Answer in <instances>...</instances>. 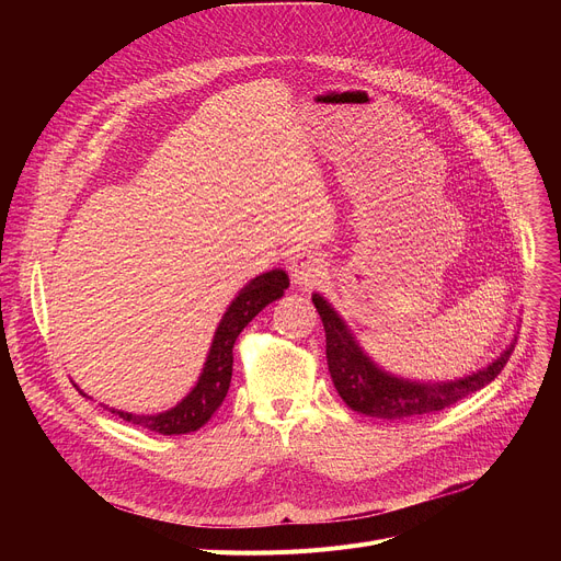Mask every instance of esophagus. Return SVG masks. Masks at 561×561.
Here are the masks:
<instances>
[{
  "label": "esophagus",
  "instance_id": "esophagus-1",
  "mask_svg": "<svg viewBox=\"0 0 561 561\" xmlns=\"http://www.w3.org/2000/svg\"><path fill=\"white\" fill-rule=\"evenodd\" d=\"M290 277L298 286H316L325 277V263H322L320 254L311 250H298L290 259Z\"/></svg>",
  "mask_w": 561,
  "mask_h": 561
}]
</instances>
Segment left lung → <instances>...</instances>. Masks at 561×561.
I'll return each mask as SVG.
<instances>
[{"instance_id": "left-lung-1", "label": "left lung", "mask_w": 561, "mask_h": 561, "mask_svg": "<svg viewBox=\"0 0 561 561\" xmlns=\"http://www.w3.org/2000/svg\"><path fill=\"white\" fill-rule=\"evenodd\" d=\"M311 300L320 313L322 325H325L328 366L339 396L350 409L375 419H421L446 409L466 396L484 389L507 366L514 350V345H510L491 366L463 379L440 381V385H421V381L400 379L379 370L364 355L355 336L350 334L345 322L328 305V300L318 296V293H313Z\"/></svg>"}]
</instances>
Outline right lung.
Segmentation results:
<instances>
[{
  "mask_svg": "<svg viewBox=\"0 0 561 561\" xmlns=\"http://www.w3.org/2000/svg\"><path fill=\"white\" fill-rule=\"evenodd\" d=\"M284 288H288V275L284 271H271L254 277L239 296H236V300L229 305L216 330L211 352L209 357H206L197 387L180 404L157 416H134L127 414V411L115 409L113 414H117L127 423L165 436L188 434L199 430L216 414V409L222 404L229 391L236 339H239L243 328L263 307H268L271 302L284 296Z\"/></svg>",
  "mask_w": 561,
  "mask_h": 561,
  "instance_id": "1",
  "label": "right lung"
}]
</instances>
